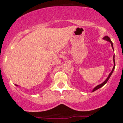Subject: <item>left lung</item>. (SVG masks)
I'll return each instance as SVG.
<instances>
[{
	"label": "left lung",
	"instance_id": "left-lung-1",
	"mask_svg": "<svg viewBox=\"0 0 123 123\" xmlns=\"http://www.w3.org/2000/svg\"><path fill=\"white\" fill-rule=\"evenodd\" d=\"M103 39H105V40H106L107 41H109V42H110L111 43V45H112V48H113V44H112V41H111V39H110V38H109V37H108V36H105L104 37H103ZM114 57H114H114H113V59H114V67H113V69H112V71H111V72L110 73V74H109V76H108V77L107 78V79L106 80H105V81H104V82H103V83H102L101 84H100V85H98V86H96V87H95V88H94V89H93V92H94V91H96V90H98V89H99V88H101L102 87H103V86H104L105 84L107 82H108V80H109V78H110V76H111V75H112V72H113V71H114V69H115V59H114Z\"/></svg>",
	"mask_w": 123,
	"mask_h": 123
}]
</instances>
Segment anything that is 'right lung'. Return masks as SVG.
Returning <instances> with one entry per match:
<instances>
[{
  "label": "right lung",
  "instance_id": "1",
  "mask_svg": "<svg viewBox=\"0 0 123 123\" xmlns=\"http://www.w3.org/2000/svg\"><path fill=\"white\" fill-rule=\"evenodd\" d=\"M16 86H17V85H16Z\"/></svg>",
  "mask_w": 123,
  "mask_h": 123
}]
</instances>
